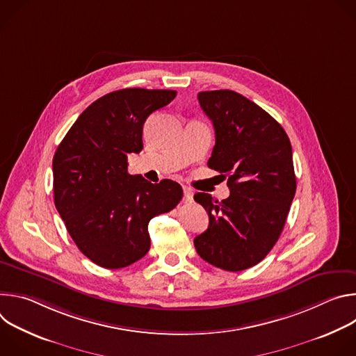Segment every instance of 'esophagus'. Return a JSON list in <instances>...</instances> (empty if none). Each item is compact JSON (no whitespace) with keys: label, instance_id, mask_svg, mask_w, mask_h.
<instances>
[{"label":"esophagus","instance_id":"esophagus-1","mask_svg":"<svg viewBox=\"0 0 356 356\" xmlns=\"http://www.w3.org/2000/svg\"><path fill=\"white\" fill-rule=\"evenodd\" d=\"M183 194H184L186 201H191V198H193V190H191V188L183 187Z\"/></svg>","mask_w":356,"mask_h":356}]
</instances>
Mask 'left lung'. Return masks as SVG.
Wrapping results in <instances>:
<instances>
[{
  "label": "left lung",
  "mask_w": 356,
  "mask_h": 356,
  "mask_svg": "<svg viewBox=\"0 0 356 356\" xmlns=\"http://www.w3.org/2000/svg\"><path fill=\"white\" fill-rule=\"evenodd\" d=\"M197 97L216 131L209 168L228 177L231 194L222 201L194 194L210 218L194 246L213 266L245 270L268 255L283 231L296 194L291 145L282 125L246 97L232 90Z\"/></svg>",
  "instance_id": "1"
}]
</instances>
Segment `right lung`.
<instances>
[{"label": "right lung", "instance_id": "right-lung-1", "mask_svg": "<svg viewBox=\"0 0 356 356\" xmlns=\"http://www.w3.org/2000/svg\"><path fill=\"white\" fill-rule=\"evenodd\" d=\"M176 97L173 90L124 88L87 107L54 156L55 206L77 248L95 265L121 269L143 258L149 221L172 211L181 186L152 184L128 173V155L143 147L146 118Z\"/></svg>", "mask_w": 356, "mask_h": 356}]
</instances>
